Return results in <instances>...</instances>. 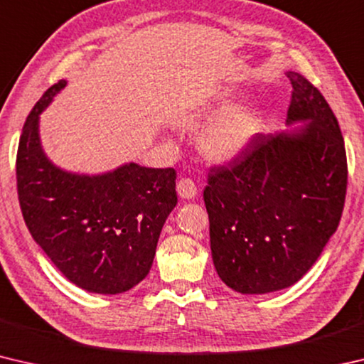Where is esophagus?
<instances>
[{
    "label": "esophagus",
    "mask_w": 364,
    "mask_h": 364,
    "mask_svg": "<svg viewBox=\"0 0 364 364\" xmlns=\"http://www.w3.org/2000/svg\"><path fill=\"white\" fill-rule=\"evenodd\" d=\"M176 191L183 199H193L197 194V186L191 178H181V180L176 183Z\"/></svg>",
    "instance_id": "esophagus-1"
}]
</instances>
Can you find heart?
Listing matches in <instances>:
<instances>
[{
	"label": "heart",
	"instance_id": "1",
	"mask_svg": "<svg viewBox=\"0 0 364 364\" xmlns=\"http://www.w3.org/2000/svg\"><path fill=\"white\" fill-rule=\"evenodd\" d=\"M226 106H218L208 114H220ZM262 120L252 110H231L215 119L200 133L197 146L210 162H226L237 157L260 132Z\"/></svg>",
	"mask_w": 364,
	"mask_h": 364
}]
</instances>
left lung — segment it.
Masks as SVG:
<instances>
[{"instance_id": "obj_1", "label": "left lung", "mask_w": 364, "mask_h": 364, "mask_svg": "<svg viewBox=\"0 0 364 364\" xmlns=\"http://www.w3.org/2000/svg\"><path fill=\"white\" fill-rule=\"evenodd\" d=\"M287 122L299 133L262 134L210 168L204 202L217 273L241 294L286 289L310 269L336 232L347 194V154L334 112L297 72Z\"/></svg>"}]
</instances>
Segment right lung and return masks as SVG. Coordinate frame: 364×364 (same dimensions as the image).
Instances as JSON below:
<instances>
[{
	"mask_svg": "<svg viewBox=\"0 0 364 364\" xmlns=\"http://www.w3.org/2000/svg\"><path fill=\"white\" fill-rule=\"evenodd\" d=\"M59 80L28 114L16 160L21 210L35 242L67 279L88 292L122 294L152 267L165 220L173 210L176 171L128 164L112 173L83 176L49 162L38 119Z\"/></svg>",
	"mask_w": 364,
	"mask_h": 364,
	"instance_id": "add662e5",
	"label": "right lung"
}]
</instances>
